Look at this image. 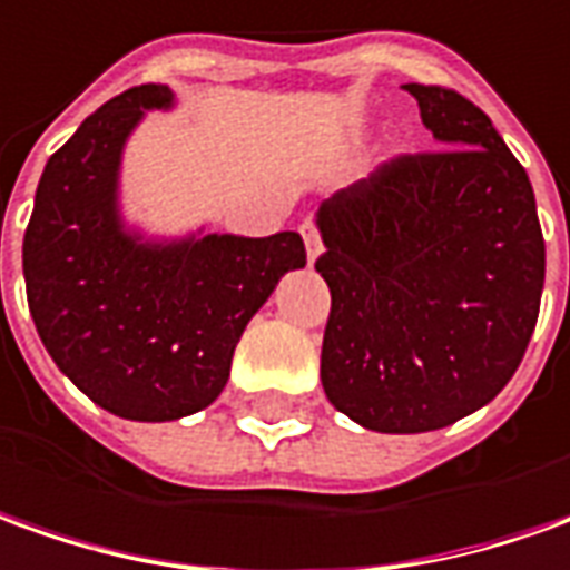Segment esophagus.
<instances>
[{"label": "esophagus", "instance_id": "esophagus-1", "mask_svg": "<svg viewBox=\"0 0 570 570\" xmlns=\"http://www.w3.org/2000/svg\"><path fill=\"white\" fill-rule=\"evenodd\" d=\"M301 235H304V245H307V261L313 263L320 257V250H323V235H320L316 219H304L301 223Z\"/></svg>", "mask_w": 570, "mask_h": 570}]
</instances>
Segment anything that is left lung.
<instances>
[{
	"label": "left lung",
	"instance_id": "8db88e82",
	"mask_svg": "<svg viewBox=\"0 0 570 570\" xmlns=\"http://www.w3.org/2000/svg\"><path fill=\"white\" fill-rule=\"evenodd\" d=\"M403 89L443 148L384 160L316 219L325 397L382 434L438 431L497 397L547 276L531 179L488 114L446 86Z\"/></svg>",
	"mask_w": 570,
	"mask_h": 570
}]
</instances>
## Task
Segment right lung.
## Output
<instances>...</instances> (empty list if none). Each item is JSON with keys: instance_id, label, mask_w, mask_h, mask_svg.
I'll return each mask as SVG.
<instances>
[{"instance_id": "1", "label": "right lung", "mask_w": 570, "mask_h": 570, "mask_svg": "<svg viewBox=\"0 0 570 570\" xmlns=\"http://www.w3.org/2000/svg\"><path fill=\"white\" fill-rule=\"evenodd\" d=\"M167 105L170 89L145 82L89 114L46 164L23 233L27 304L55 366L132 422L210 406L250 316L307 263L297 233L142 245L120 229V148L145 108Z\"/></svg>"}]
</instances>
